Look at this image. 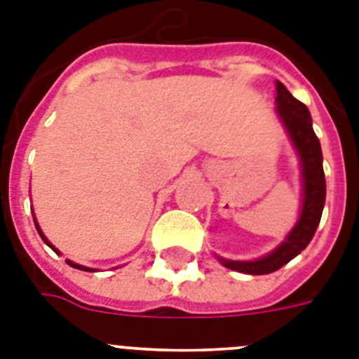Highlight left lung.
Segmentation results:
<instances>
[{
    "instance_id": "obj_1",
    "label": "left lung",
    "mask_w": 359,
    "mask_h": 359,
    "mask_svg": "<svg viewBox=\"0 0 359 359\" xmlns=\"http://www.w3.org/2000/svg\"><path fill=\"white\" fill-rule=\"evenodd\" d=\"M277 90V111L282 122L290 133L291 140L300 154L302 161V177H304V207L297 226L291 230L287 239L278 246L275 252L262 257L259 261L239 262V261H224L223 266L248 275H268L273 273L282 266L287 264L291 259L306 250L318 228L320 217H322L323 205H325V176H323L322 165V147L313 131L309 109L306 104L293 97L287 88L280 81L275 82Z\"/></svg>"
}]
</instances>
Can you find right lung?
<instances>
[{
    "instance_id": "right-lung-1",
    "label": "right lung",
    "mask_w": 359,
    "mask_h": 359,
    "mask_svg": "<svg viewBox=\"0 0 359 359\" xmlns=\"http://www.w3.org/2000/svg\"><path fill=\"white\" fill-rule=\"evenodd\" d=\"M36 226H37V224H36ZM37 231H39V236H41V237H43V241H44V243L48 244V246H50V248H52V250H53V252H57V250H55V248H53L52 244H50V243H48V239H46V237H44V236H43V231H41V230H39V226H37ZM66 262H68V264H69V266H73V268H77V269H84V271H91V269H90V268H84V266H79V264H75V262H69V261H66Z\"/></svg>"
}]
</instances>
